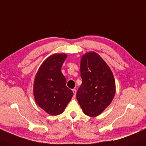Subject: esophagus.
Returning <instances> with one entry per match:
<instances>
[{
	"mask_svg": "<svg viewBox=\"0 0 146 146\" xmlns=\"http://www.w3.org/2000/svg\"><path fill=\"white\" fill-rule=\"evenodd\" d=\"M72 91H73V94H74L73 97L75 98V96H76V89H73Z\"/></svg>",
	"mask_w": 146,
	"mask_h": 146,
	"instance_id": "1",
	"label": "esophagus"
}]
</instances>
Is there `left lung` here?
I'll use <instances>...</instances> for the list:
<instances>
[{
    "mask_svg": "<svg viewBox=\"0 0 146 146\" xmlns=\"http://www.w3.org/2000/svg\"><path fill=\"white\" fill-rule=\"evenodd\" d=\"M82 84L76 98L83 113L90 117L100 115L111 104L116 83L110 68L95 52L83 55L80 63Z\"/></svg>",
    "mask_w": 146,
    "mask_h": 146,
    "instance_id": "8db88e82",
    "label": "left lung"
}]
</instances>
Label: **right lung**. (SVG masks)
I'll return each mask as SVG.
<instances>
[{
    "mask_svg": "<svg viewBox=\"0 0 146 146\" xmlns=\"http://www.w3.org/2000/svg\"><path fill=\"white\" fill-rule=\"evenodd\" d=\"M67 55L53 54L46 58L37 72L33 84L36 104L52 116L62 114L73 96L66 85L62 66Z\"/></svg>",
    "mask_w": 146,
    "mask_h": 146,
    "instance_id": "right-lung-1",
    "label": "right lung"
}]
</instances>
